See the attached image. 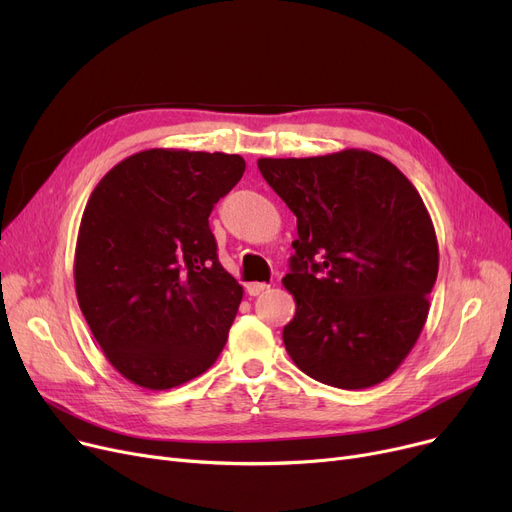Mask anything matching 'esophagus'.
<instances>
[{
	"mask_svg": "<svg viewBox=\"0 0 512 512\" xmlns=\"http://www.w3.org/2000/svg\"><path fill=\"white\" fill-rule=\"evenodd\" d=\"M267 288H270V284H263V282H249L247 284V292L251 294V297H257V294L265 292Z\"/></svg>",
	"mask_w": 512,
	"mask_h": 512,
	"instance_id": "esophagus-1",
	"label": "esophagus"
}]
</instances>
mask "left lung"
Here are the masks:
<instances>
[{
    "label": "left lung",
    "mask_w": 512,
    "mask_h": 512,
    "mask_svg": "<svg viewBox=\"0 0 512 512\" xmlns=\"http://www.w3.org/2000/svg\"><path fill=\"white\" fill-rule=\"evenodd\" d=\"M257 166L297 215L282 278L297 303L282 332L290 359L342 390L384 382L415 346L438 278L436 230L417 188L363 149Z\"/></svg>",
    "instance_id": "left-lung-1"
}]
</instances>
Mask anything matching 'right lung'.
Segmentation results:
<instances>
[{
  "instance_id": "obj_1",
  "label": "right lung",
  "mask_w": 512,
  "mask_h": 512,
  "mask_svg": "<svg viewBox=\"0 0 512 512\" xmlns=\"http://www.w3.org/2000/svg\"><path fill=\"white\" fill-rule=\"evenodd\" d=\"M245 174L228 153L147 149L120 161L80 220V311L126 380L168 390L220 357L242 286L218 259L213 205Z\"/></svg>"
}]
</instances>
